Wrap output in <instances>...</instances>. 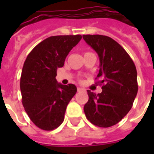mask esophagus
<instances>
[{
	"instance_id": "1",
	"label": "esophagus",
	"mask_w": 154,
	"mask_h": 154,
	"mask_svg": "<svg viewBox=\"0 0 154 154\" xmlns=\"http://www.w3.org/2000/svg\"><path fill=\"white\" fill-rule=\"evenodd\" d=\"M82 91H85L84 89H82V88H77V92H82Z\"/></svg>"
}]
</instances>
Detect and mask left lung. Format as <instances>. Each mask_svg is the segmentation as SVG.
Here are the masks:
<instances>
[{"label":"left lung","mask_w":154,"mask_h":154,"mask_svg":"<svg viewBox=\"0 0 154 154\" xmlns=\"http://www.w3.org/2000/svg\"><path fill=\"white\" fill-rule=\"evenodd\" d=\"M83 39L98 54L97 78L102 92L97 95L87 90L89 101L85 105L87 119L94 125L107 128L117 124L129 112L138 85L137 69L127 52L111 37L83 35Z\"/></svg>","instance_id":"left-lung-1"}]
</instances>
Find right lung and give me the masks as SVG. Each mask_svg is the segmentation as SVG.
<instances>
[{
	"instance_id": "add662e5",
	"label": "right lung",
	"mask_w": 154,
	"mask_h": 154,
	"mask_svg": "<svg viewBox=\"0 0 154 154\" xmlns=\"http://www.w3.org/2000/svg\"><path fill=\"white\" fill-rule=\"evenodd\" d=\"M81 35L53 36L30 52L23 65L20 92L25 112L36 126L50 131L60 126L66 107L77 93L74 85L58 84L56 76Z\"/></svg>"
}]
</instances>
